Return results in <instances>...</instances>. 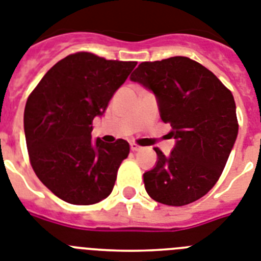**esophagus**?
<instances>
[{
    "instance_id": "esophagus-1",
    "label": "esophagus",
    "mask_w": 261,
    "mask_h": 261,
    "mask_svg": "<svg viewBox=\"0 0 261 261\" xmlns=\"http://www.w3.org/2000/svg\"><path fill=\"white\" fill-rule=\"evenodd\" d=\"M130 147H131V150H133V151H139V150H142L141 146H139V144H137V143H131V144H130Z\"/></svg>"
}]
</instances>
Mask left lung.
I'll return each mask as SVG.
<instances>
[{"label":"left lung","mask_w":261,"mask_h":261,"mask_svg":"<svg viewBox=\"0 0 261 261\" xmlns=\"http://www.w3.org/2000/svg\"><path fill=\"white\" fill-rule=\"evenodd\" d=\"M156 95L161 118L171 124L174 150L158 147V163L144 172L150 198L166 205H186L216 185L238 137L233 95L215 74L187 57L142 62L131 74Z\"/></svg>","instance_id":"8db88e82"}]
</instances>
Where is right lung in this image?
<instances>
[{"mask_svg": "<svg viewBox=\"0 0 261 261\" xmlns=\"http://www.w3.org/2000/svg\"><path fill=\"white\" fill-rule=\"evenodd\" d=\"M137 66L78 51L57 62L30 93L23 114L33 170L50 191L70 204L107 198L128 156L123 139L91 141L93 119Z\"/></svg>", "mask_w": 261, "mask_h": 261, "instance_id": "obj_1", "label": "right lung"}]
</instances>
